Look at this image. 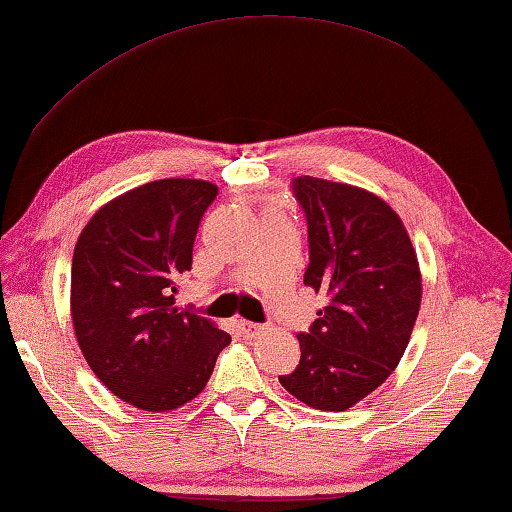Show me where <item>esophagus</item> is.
Returning <instances> with one entry per match:
<instances>
[{"mask_svg":"<svg viewBox=\"0 0 512 512\" xmlns=\"http://www.w3.org/2000/svg\"><path fill=\"white\" fill-rule=\"evenodd\" d=\"M239 330L243 337H257L259 332L264 330L262 323H253V321H239Z\"/></svg>","mask_w":512,"mask_h":512,"instance_id":"obj_1","label":"esophagus"}]
</instances>
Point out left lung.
<instances>
[{
  "label": "left lung",
  "instance_id": "8db88e82",
  "mask_svg": "<svg viewBox=\"0 0 512 512\" xmlns=\"http://www.w3.org/2000/svg\"><path fill=\"white\" fill-rule=\"evenodd\" d=\"M291 191L307 218L305 285L326 296L298 367L282 387L316 410H348L403 358L421 303V275L401 218L358 186L300 175Z\"/></svg>",
  "mask_w": 512,
  "mask_h": 512
}]
</instances>
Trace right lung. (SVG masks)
<instances>
[{"label":"right lung","mask_w":512,"mask_h":512,"mask_svg":"<svg viewBox=\"0 0 512 512\" xmlns=\"http://www.w3.org/2000/svg\"><path fill=\"white\" fill-rule=\"evenodd\" d=\"M218 186L157 180L97 212L72 255V323L81 353L118 399L175 410L205 389L230 335L173 294Z\"/></svg>","instance_id":"obj_1"}]
</instances>
